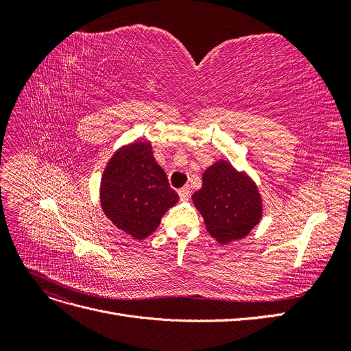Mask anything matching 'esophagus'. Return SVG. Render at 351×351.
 I'll return each instance as SVG.
<instances>
[{
  "mask_svg": "<svg viewBox=\"0 0 351 351\" xmlns=\"http://www.w3.org/2000/svg\"><path fill=\"white\" fill-rule=\"evenodd\" d=\"M178 196H180V200H189L190 197V190L187 187H183L178 190Z\"/></svg>",
  "mask_w": 351,
  "mask_h": 351,
  "instance_id": "1",
  "label": "esophagus"
}]
</instances>
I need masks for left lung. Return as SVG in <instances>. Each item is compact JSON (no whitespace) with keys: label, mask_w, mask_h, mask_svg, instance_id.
<instances>
[{"label":"left lung","mask_w":351,"mask_h":351,"mask_svg":"<svg viewBox=\"0 0 351 351\" xmlns=\"http://www.w3.org/2000/svg\"><path fill=\"white\" fill-rule=\"evenodd\" d=\"M192 199L218 243L246 237L262 217V200L252 180L227 161L210 165Z\"/></svg>","instance_id":"left-lung-1"}]
</instances>
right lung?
I'll use <instances>...</instances> for the list:
<instances>
[{"mask_svg": "<svg viewBox=\"0 0 351 351\" xmlns=\"http://www.w3.org/2000/svg\"><path fill=\"white\" fill-rule=\"evenodd\" d=\"M178 195L155 161L151 143L134 142L115 152L101 183V205L112 224L134 239L158 228Z\"/></svg>", "mask_w": 351, "mask_h": 351, "instance_id": "obj_1", "label": "right lung"}]
</instances>
